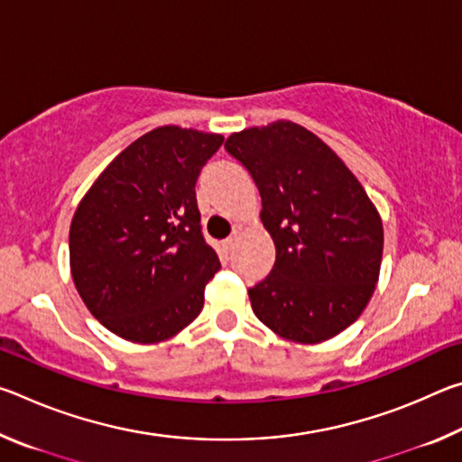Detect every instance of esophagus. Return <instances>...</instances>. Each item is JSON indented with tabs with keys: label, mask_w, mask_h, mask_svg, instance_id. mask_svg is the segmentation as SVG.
Listing matches in <instances>:
<instances>
[{
	"label": "esophagus",
	"mask_w": 462,
	"mask_h": 462,
	"mask_svg": "<svg viewBox=\"0 0 462 462\" xmlns=\"http://www.w3.org/2000/svg\"><path fill=\"white\" fill-rule=\"evenodd\" d=\"M238 234H240V230L236 228V230H234V232L230 234L228 238L224 240V248H226V250H232V248H234V245H236V240H238Z\"/></svg>",
	"instance_id": "esophagus-1"
}]
</instances>
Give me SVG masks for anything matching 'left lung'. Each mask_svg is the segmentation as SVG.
<instances>
[{
    "instance_id": "1",
    "label": "left lung",
    "mask_w": 462,
    "mask_h": 462,
    "mask_svg": "<svg viewBox=\"0 0 462 462\" xmlns=\"http://www.w3.org/2000/svg\"><path fill=\"white\" fill-rule=\"evenodd\" d=\"M224 146L259 187L261 222L277 250L271 275L248 289L254 316L285 340L334 338L363 314L379 281L377 208L340 156L300 124L234 132Z\"/></svg>"
}]
</instances>
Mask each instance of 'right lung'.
<instances>
[{
    "label": "right lung",
    "mask_w": 462,
    "mask_h": 462,
    "mask_svg": "<svg viewBox=\"0 0 462 462\" xmlns=\"http://www.w3.org/2000/svg\"><path fill=\"white\" fill-rule=\"evenodd\" d=\"M222 134L161 126L134 140L83 195L69 230L73 283L91 316L138 344L189 326L220 269L195 183Z\"/></svg>",
    "instance_id": "obj_1"
}]
</instances>
